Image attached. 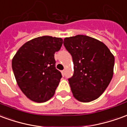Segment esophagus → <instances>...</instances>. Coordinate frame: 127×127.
<instances>
[{
    "mask_svg": "<svg viewBox=\"0 0 127 127\" xmlns=\"http://www.w3.org/2000/svg\"><path fill=\"white\" fill-rule=\"evenodd\" d=\"M61 73H62V74H63V75H65V71H64V70H63V71H61Z\"/></svg>",
    "mask_w": 127,
    "mask_h": 127,
    "instance_id": "obj_1",
    "label": "esophagus"
}]
</instances>
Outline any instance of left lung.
Masks as SVG:
<instances>
[{"instance_id":"8db88e82","label":"left lung","mask_w":127,"mask_h":127,"mask_svg":"<svg viewBox=\"0 0 127 127\" xmlns=\"http://www.w3.org/2000/svg\"><path fill=\"white\" fill-rule=\"evenodd\" d=\"M63 44L74 64L68 79L74 97L85 103L95 100L112 80L114 56L103 43L86 35L66 37Z\"/></svg>"}]
</instances>
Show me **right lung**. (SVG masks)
<instances>
[{"label": "right lung", "instance_id": "obj_1", "mask_svg": "<svg viewBox=\"0 0 127 127\" xmlns=\"http://www.w3.org/2000/svg\"><path fill=\"white\" fill-rule=\"evenodd\" d=\"M62 45L61 38L39 36L24 43L13 58L18 85L32 101L45 102L55 93L62 75L56 69L54 54Z\"/></svg>", "mask_w": 127, "mask_h": 127}]
</instances>
